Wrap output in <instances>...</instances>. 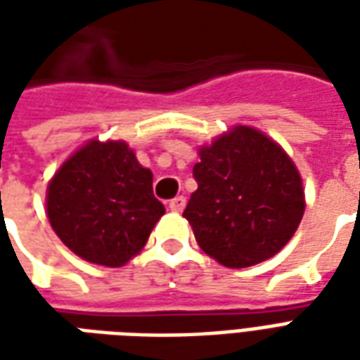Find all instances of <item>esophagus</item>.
Instances as JSON below:
<instances>
[{"instance_id":"1","label":"esophagus","mask_w":360,"mask_h":360,"mask_svg":"<svg viewBox=\"0 0 360 360\" xmlns=\"http://www.w3.org/2000/svg\"><path fill=\"white\" fill-rule=\"evenodd\" d=\"M185 204H187V198H185V196H175L173 200H169V210L183 212L185 210Z\"/></svg>"}]
</instances>
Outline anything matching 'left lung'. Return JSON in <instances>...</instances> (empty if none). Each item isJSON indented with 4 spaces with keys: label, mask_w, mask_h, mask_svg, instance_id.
Instances as JSON below:
<instances>
[{
    "label": "left lung",
    "mask_w": 360,
    "mask_h": 360,
    "mask_svg": "<svg viewBox=\"0 0 360 360\" xmlns=\"http://www.w3.org/2000/svg\"><path fill=\"white\" fill-rule=\"evenodd\" d=\"M198 156V188L183 212L198 247L227 268L278 255L304 214L301 175L285 150L257 129L237 125Z\"/></svg>",
    "instance_id": "obj_1"
}]
</instances>
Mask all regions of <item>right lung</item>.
Masks as SVG:
<instances>
[{
    "label": "right lung",
    "mask_w": 360,
    "mask_h": 360,
    "mask_svg": "<svg viewBox=\"0 0 360 360\" xmlns=\"http://www.w3.org/2000/svg\"><path fill=\"white\" fill-rule=\"evenodd\" d=\"M46 210L65 247L110 268L139 255L165 214L152 172L123 141H90L77 150L50 181Z\"/></svg>",
    "instance_id": "obj_1"
}]
</instances>
